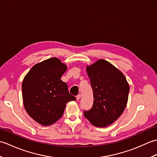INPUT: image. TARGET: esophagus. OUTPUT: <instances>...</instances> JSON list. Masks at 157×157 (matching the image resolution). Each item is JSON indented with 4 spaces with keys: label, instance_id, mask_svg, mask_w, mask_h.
<instances>
[{
    "label": "esophagus",
    "instance_id": "34e87169",
    "mask_svg": "<svg viewBox=\"0 0 157 157\" xmlns=\"http://www.w3.org/2000/svg\"><path fill=\"white\" fill-rule=\"evenodd\" d=\"M80 98H81V94H78L76 96V99H77V101H79V99H80Z\"/></svg>",
    "mask_w": 157,
    "mask_h": 157
}]
</instances>
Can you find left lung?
Returning a JSON list of instances; mask_svg holds the SVG:
<instances>
[{
    "instance_id": "left-lung-1",
    "label": "left lung",
    "mask_w": 157,
    "mask_h": 157,
    "mask_svg": "<svg viewBox=\"0 0 157 157\" xmlns=\"http://www.w3.org/2000/svg\"><path fill=\"white\" fill-rule=\"evenodd\" d=\"M93 91L92 108L84 115L96 127H106L117 119L128 102L129 88L125 76L115 67L101 59L86 68Z\"/></svg>"
}]
</instances>
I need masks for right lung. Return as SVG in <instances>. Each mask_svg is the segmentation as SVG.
<instances>
[{
    "instance_id": "obj_1",
    "label": "right lung",
    "mask_w": 157,
    "mask_h": 157,
    "mask_svg": "<svg viewBox=\"0 0 157 157\" xmlns=\"http://www.w3.org/2000/svg\"><path fill=\"white\" fill-rule=\"evenodd\" d=\"M67 66L56 58L35 65L25 76L22 96L28 115L42 125H50L61 117L66 104L75 101L61 78Z\"/></svg>"
}]
</instances>
